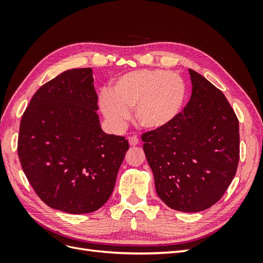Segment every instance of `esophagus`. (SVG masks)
<instances>
[{
  "mask_svg": "<svg viewBox=\"0 0 263 263\" xmlns=\"http://www.w3.org/2000/svg\"><path fill=\"white\" fill-rule=\"evenodd\" d=\"M128 141H129V145L130 146H136L139 144V139L137 136H132L128 138Z\"/></svg>",
  "mask_w": 263,
  "mask_h": 263,
  "instance_id": "34e87169",
  "label": "esophagus"
}]
</instances>
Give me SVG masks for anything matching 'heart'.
<instances>
[{"mask_svg": "<svg viewBox=\"0 0 263 263\" xmlns=\"http://www.w3.org/2000/svg\"><path fill=\"white\" fill-rule=\"evenodd\" d=\"M187 86L182 77L162 69L135 70L118 77L110 91H103L100 108L115 128L128 122L134 108L135 122L147 130L171 125L184 108Z\"/></svg>", "mask_w": 263, "mask_h": 263, "instance_id": "obj_1", "label": "heart"}]
</instances>
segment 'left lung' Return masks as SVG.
Here are the masks:
<instances>
[{
    "label": "left lung",
    "mask_w": 263,
    "mask_h": 263,
    "mask_svg": "<svg viewBox=\"0 0 263 263\" xmlns=\"http://www.w3.org/2000/svg\"><path fill=\"white\" fill-rule=\"evenodd\" d=\"M192 94L171 125L142 134L158 196L170 209L196 213L217 203L239 161V122L222 92L189 69Z\"/></svg>",
    "instance_id": "obj_1"
}]
</instances>
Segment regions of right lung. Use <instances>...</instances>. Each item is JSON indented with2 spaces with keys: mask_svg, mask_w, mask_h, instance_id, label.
I'll return each mask as SVG.
<instances>
[{
  "mask_svg": "<svg viewBox=\"0 0 263 263\" xmlns=\"http://www.w3.org/2000/svg\"><path fill=\"white\" fill-rule=\"evenodd\" d=\"M91 68L39 87L21 121L17 153L41 200L69 214L92 213L112 194L128 141L101 128Z\"/></svg>",
  "mask_w": 263,
  "mask_h": 263,
  "instance_id": "right-lung-1",
  "label": "right lung"
}]
</instances>
